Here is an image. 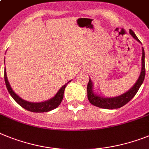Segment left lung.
Returning <instances> with one entry per match:
<instances>
[{
    "instance_id": "obj_1",
    "label": "left lung",
    "mask_w": 149,
    "mask_h": 149,
    "mask_svg": "<svg viewBox=\"0 0 149 149\" xmlns=\"http://www.w3.org/2000/svg\"><path fill=\"white\" fill-rule=\"evenodd\" d=\"M130 35L135 38L137 41L140 42L135 33L130 29ZM145 75H146V67H145V52L144 49L142 48V71H141L139 79L136 82V84L130 89L127 92L125 93L122 94L120 96H118L117 97L113 98H103L101 96H99L96 94H94L93 92V83L91 80L90 79L89 83L87 84V97L90 101V102L92 105H95L96 107L101 108V109H119V108L124 106V105L129 102L130 100L133 99L136 93L138 92L139 89L141 87L142 84L143 83V81L145 79Z\"/></svg>"
}]
</instances>
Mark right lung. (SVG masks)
Listing matches in <instances>:
<instances>
[{
    "label": "right lung",
    "instance_id": "add662e5",
    "mask_svg": "<svg viewBox=\"0 0 149 149\" xmlns=\"http://www.w3.org/2000/svg\"><path fill=\"white\" fill-rule=\"evenodd\" d=\"M4 81L5 84H6V87H7V90H8L9 93L10 94L11 96L13 97L15 101L17 102L20 106L23 108V109H26L28 111H31V112H47V111H51L53 109H56L60 105L61 102H62V99H63V95H64L65 88L66 85L68 84V82L64 86H62L60 88V90L58 91L56 96L50 99L49 100H47L46 102H27L25 100H22L19 96L16 95L15 93L13 92V90L11 88L10 85L9 84L8 80L7 77V73H6V70L4 72Z\"/></svg>",
    "mask_w": 149,
    "mask_h": 149
}]
</instances>
